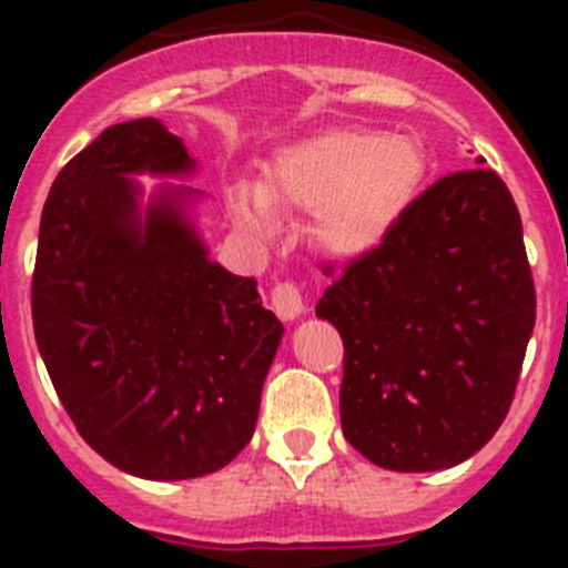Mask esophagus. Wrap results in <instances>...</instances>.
<instances>
[{
    "label": "esophagus",
    "instance_id": "obj_1",
    "mask_svg": "<svg viewBox=\"0 0 568 568\" xmlns=\"http://www.w3.org/2000/svg\"><path fill=\"white\" fill-rule=\"evenodd\" d=\"M273 310L284 321H293L304 313V301H301V290L293 281H281L273 287Z\"/></svg>",
    "mask_w": 568,
    "mask_h": 568
}]
</instances>
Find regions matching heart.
Masks as SVG:
<instances>
[{
	"label": "heart",
	"mask_w": 568,
	"mask_h": 568,
	"mask_svg": "<svg viewBox=\"0 0 568 568\" xmlns=\"http://www.w3.org/2000/svg\"><path fill=\"white\" fill-rule=\"evenodd\" d=\"M426 153L415 135L381 130H333L284 150L270 195L315 210L324 247L358 255L378 247L418 199ZM258 187L233 193L235 219L250 227L273 222V202Z\"/></svg>",
	"instance_id": "heart-1"
}]
</instances>
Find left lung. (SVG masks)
<instances>
[{
  "label": "left lung",
  "instance_id": "8db88e82",
  "mask_svg": "<svg viewBox=\"0 0 568 568\" xmlns=\"http://www.w3.org/2000/svg\"><path fill=\"white\" fill-rule=\"evenodd\" d=\"M318 318L344 341L341 429L381 469L435 471L498 433L535 327L524 224L495 170L449 173L344 267Z\"/></svg>",
  "mask_w": 568,
  "mask_h": 568
}]
</instances>
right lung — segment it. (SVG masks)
Instances as JSON below:
<instances>
[{
  "label": "right lung",
  "mask_w": 568,
  "mask_h": 568,
  "mask_svg": "<svg viewBox=\"0 0 568 568\" xmlns=\"http://www.w3.org/2000/svg\"><path fill=\"white\" fill-rule=\"evenodd\" d=\"M159 119L113 124L73 155L39 224L30 313L59 400L108 464L148 480L202 478L250 444L284 327L255 278L210 261L187 207L199 190Z\"/></svg>",
  "instance_id": "add662e5"
}]
</instances>
